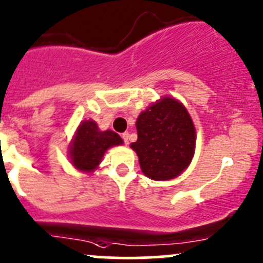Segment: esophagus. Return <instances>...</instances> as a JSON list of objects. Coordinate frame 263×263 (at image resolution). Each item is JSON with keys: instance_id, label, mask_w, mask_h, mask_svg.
<instances>
[{"instance_id": "esophagus-1", "label": "esophagus", "mask_w": 263, "mask_h": 263, "mask_svg": "<svg viewBox=\"0 0 263 263\" xmlns=\"http://www.w3.org/2000/svg\"><path fill=\"white\" fill-rule=\"evenodd\" d=\"M129 137H130V134H129V133H123V134H121V138H123L124 143H125L126 145L129 144Z\"/></svg>"}]
</instances>
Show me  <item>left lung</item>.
<instances>
[{
    "instance_id": "1",
    "label": "left lung",
    "mask_w": 263,
    "mask_h": 263,
    "mask_svg": "<svg viewBox=\"0 0 263 263\" xmlns=\"http://www.w3.org/2000/svg\"><path fill=\"white\" fill-rule=\"evenodd\" d=\"M135 125L138 140L130 148L146 177L169 180L188 168L196 148V129L180 101L162 98L140 112Z\"/></svg>"
}]
</instances>
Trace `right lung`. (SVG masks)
I'll list each match as a JSON object with an SVG mask.
<instances>
[{
	"label": "right lung",
	"instance_id": "1",
	"mask_svg": "<svg viewBox=\"0 0 263 263\" xmlns=\"http://www.w3.org/2000/svg\"><path fill=\"white\" fill-rule=\"evenodd\" d=\"M123 144V139L111 130H99L94 120H84L70 143L69 157L76 169L91 173L101 163L109 148Z\"/></svg>",
	"mask_w": 263,
	"mask_h": 263
}]
</instances>
